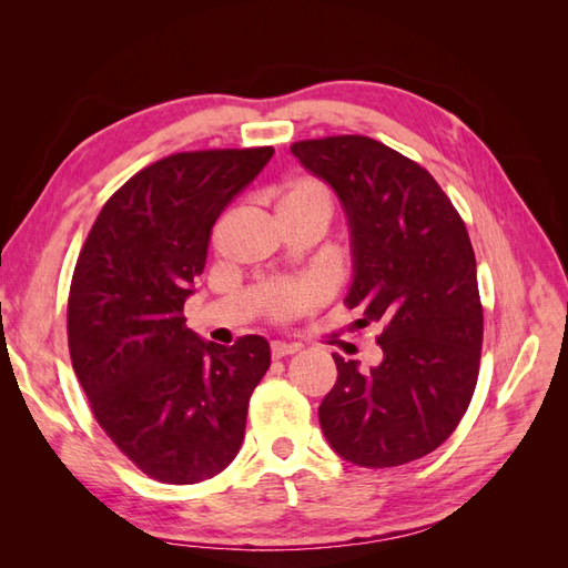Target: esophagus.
I'll return each mask as SVG.
<instances>
[{"mask_svg":"<svg viewBox=\"0 0 568 568\" xmlns=\"http://www.w3.org/2000/svg\"><path fill=\"white\" fill-rule=\"evenodd\" d=\"M298 351H301V346H296V343H282V341H274L272 346H270V353H272V357H274V359L286 357V355H294V353H298Z\"/></svg>","mask_w":568,"mask_h":568,"instance_id":"1","label":"esophagus"}]
</instances>
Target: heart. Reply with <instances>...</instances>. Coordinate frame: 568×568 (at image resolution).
Masks as SVG:
<instances>
[{"instance_id":"obj_1","label":"heart","mask_w":568,"mask_h":568,"mask_svg":"<svg viewBox=\"0 0 568 568\" xmlns=\"http://www.w3.org/2000/svg\"><path fill=\"white\" fill-rule=\"evenodd\" d=\"M261 199L272 205L280 222H311L320 232L329 225L334 215L332 192L324 182L311 175H296L274 182L263 189ZM324 296L326 286L313 277L270 284L263 291L265 315L274 322H291L315 311Z\"/></svg>"}]
</instances>
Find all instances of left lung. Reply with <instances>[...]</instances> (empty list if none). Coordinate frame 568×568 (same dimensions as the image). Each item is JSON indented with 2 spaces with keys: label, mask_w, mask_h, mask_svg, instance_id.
I'll list each match as a JSON object with an SVG mask.
<instances>
[{
  "label": "left lung",
  "mask_w": 568,
  "mask_h": 568,
  "mask_svg": "<svg viewBox=\"0 0 568 568\" xmlns=\"http://www.w3.org/2000/svg\"><path fill=\"white\" fill-rule=\"evenodd\" d=\"M291 153L346 211V305L363 311L359 326H384V357L369 372L334 355L320 426L357 467H400L450 438L476 388L484 305L467 227L428 170L369 136L303 140Z\"/></svg>",
  "instance_id": "1"
}]
</instances>
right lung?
Returning <instances> with one entry per match:
<instances>
[{"label": "right lung", "mask_w": 568, "mask_h": 568, "mask_svg": "<svg viewBox=\"0 0 568 568\" xmlns=\"http://www.w3.org/2000/svg\"><path fill=\"white\" fill-rule=\"evenodd\" d=\"M272 146L182 151L146 165L104 203L68 294V351L99 426L134 467L186 486L220 474L244 440L270 343L201 341L184 301L211 230Z\"/></svg>", "instance_id": "add662e5"}]
</instances>
